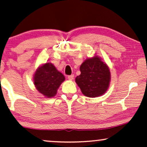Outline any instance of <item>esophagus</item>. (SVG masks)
Wrapping results in <instances>:
<instances>
[{
	"mask_svg": "<svg viewBox=\"0 0 147 147\" xmlns=\"http://www.w3.org/2000/svg\"><path fill=\"white\" fill-rule=\"evenodd\" d=\"M68 78H69V80H73L74 78V75L73 74H71V75L68 76Z\"/></svg>",
	"mask_w": 147,
	"mask_h": 147,
	"instance_id": "34e87169",
	"label": "esophagus"
}]
</instances>
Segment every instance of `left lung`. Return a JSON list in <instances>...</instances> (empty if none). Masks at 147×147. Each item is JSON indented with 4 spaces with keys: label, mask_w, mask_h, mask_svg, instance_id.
Returning a JSON list of instances; mask_svg holds the SVG:
<instances>
[{
    "label": "left lung",
    "mask_w": 147,
    "mask_h": 147,
    "mask_svg": "<svg viewBox=\"0 0 147 147\" xmlns=\"http://www.w3.org/2000/svg\"><path fill=\"white\" fill-rule=\"evenodd\" d=\"M80 74L75 78L81 92L94 98L105 93L111 80L110 70L97 56L84 61L80 67Z\"/></svg>",
    "instance_id": "8db88e82"
}]
</instances>
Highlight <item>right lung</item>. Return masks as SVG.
Listing matches in <instances>:
<instances>
[{"label":"right lung","mask_w":147,"mask_h":147,"mask_svg":"<svg viewBox=\"0 0 147 147\" xmlns=\"http://www.w3.org/2000/svg\"><path fill=\"white\" fill-rule=\"evenodd\" d=\"M65 80V76L51 63L39 67L34 74L35 87L48 98L55 96L58 88Z\"/></svg>","instance_id":"add662e5"}]
</instances>
